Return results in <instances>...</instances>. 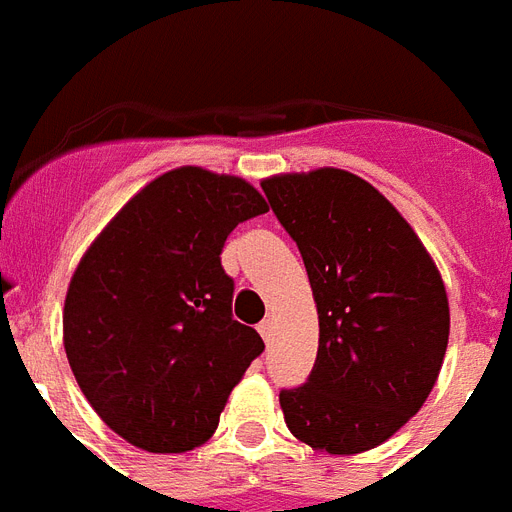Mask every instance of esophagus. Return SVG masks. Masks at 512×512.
I'll use <instances>...</instances> for the list:
<instances>
[{
    "mask_svg": "<svg viewBox=\"0 0 512 512\" xmlns=\"http://www.w3.org/2000/svg\"><path fill=\"white\" fill-rule=\"evenodd\" d=\"M259 333H261V338H264V341H272V333H275V322L272 320H261L259 322Z\"/></svg>",
    "mask_w": 512,
    "mask_h": 512,
    "instance_id": "obj_1",
    "label": "esophagus"
}]
</instances>
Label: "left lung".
Returning <instances> with one entry per match:
<instances>
[{
  "label": "left lung",
  "mask_w": 512,
  "mask_h": 512,
  "mask_svg": "<svg viewBox=\"0 0 512 512\" xmlns=\"http://www.w3.org/2000/svg\"><path fill=\"white\" fill-rule=\"evenodd\" d=\"M261 190L296 240L320 317L312 375L280 391L285 423L320 452H367L423 407L439 378L444 280L407 219L357 174H280Z\"/></svg>",
  "instance_id": "8db88e82"
}]
</instances>
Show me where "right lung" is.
<instances>
[{
	"label": "right lung",
	"instance_id": "right-lung-1",
	"mask_svg": "<svg viewBox=\"0 0 512 512\" xmlns=\"http://www.w3.org/2000/svg\"><path fill=\"white\" fill-rule=\"evenodd\" d=\"M267 200L245 179L200 166L142 187L73 272L63 343L76 383L108 428L147 452L214 436L261 335L232 320L224 240Z\"/></svg>",
	"mask_w": 512,
	"mask_h": 512
}]
</instances>
